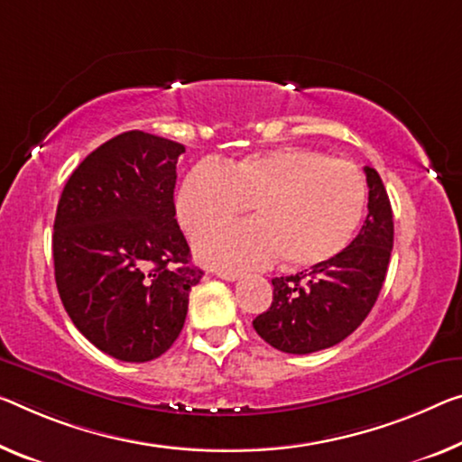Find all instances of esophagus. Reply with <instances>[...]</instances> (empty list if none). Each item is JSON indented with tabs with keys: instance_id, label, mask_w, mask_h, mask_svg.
Instances as JSON below:
<instances>
[{
	"instance_id": "esophagus-1",
	"label": "esophagus",
	"mask_w": 462,
	"mask_h": 462,
	"mask_svg": "<svg viewBox=\"0 0 462 462\" xmlns=\"http://www.w3.org/2000/svg\"><path fill=\"white\" fill-rule=\"evenodd\" d=\"M218 279H225V281H237L239 279V273L237 271H217Z\"/></svg>"
}]
</instances>
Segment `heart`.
<instances>
[{"instance_id":"heart-1","label":"heart","mask_w":462,"mask_h":462,"mask_svg":"<svg viewBox=\"0 0 462 462\" xmlns=\"http://www.w3.org/2000/svg\"><path fill=\"white\" fill-rule=\"evenodd\" d=\"M247 206L254 221L204 233L196 252L215 266L245 268L276 260L305 271L338 258L357 236L367 207L364 173L349 161L310 148H274L217 167L198 162L175 198L189 236L228 222Z\"/></svg>"}]
</instances>
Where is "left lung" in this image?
Listing matches in <instances>:
<instances>
[{"label":"left lung","mask_w":462,"mask_h":462,"mask_svg":"<svg viewBox=\"0 0 462 462\" xmlns=\"http://www.w3.org/2000/svg\"><path fill=\"white\" fill-rule=\"evenodd\" d=\"M367 217L351 245L322 266L273 279V303L254 320L282 353H316L340 343L370 314L384 285L394 241L393 208L375 169L365 167Z\"/></svg>","instance_id":"8db88e82"}]
</instances>
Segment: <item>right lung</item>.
<instances>
[{
    "instance_id": "obj_1",
    "label": "right lung",
    "mask_w": 462,
    "mask_h": 462,
    "mask_svg": "<svg viewBox=\"0 0 462 462\" xmlns=\"http://www.w3.org/2000/svg\"><path fill=\"white\" fill-rule=\"evenodd\" d=\"M186 146L132 130L92 151L69 175L53 223L63 308L97 349L157 359L180 337L202 279L175 218V165Z\"/></svg>"
}]
</instances>
